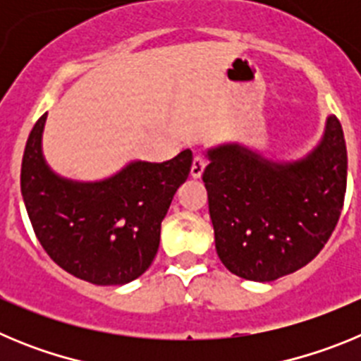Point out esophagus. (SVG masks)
I'll list each match as a JSON object with an SVG mask.
<instances>
[{"instance_id":"34e87169","label":"esophagus","mask_w":361,"mask_h":361,"mask_svg":"<svg viewBox=\"0 0 361 361\" xmlns=\"http://www.w3.org/2000/svg\"><path fill=\"white\" fill-rule=\"evenodd\" d=\"M204 168H206V159L202 155H195L193 157V164H191V177L199 178L202 175Z\"/></svg>"}]
</instances>
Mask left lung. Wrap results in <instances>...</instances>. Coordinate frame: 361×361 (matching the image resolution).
Instances as JSON below:
<instances>
[{
  "label": "left lung",
  "mask_w": 361,
  "mask_h": 361,
  "mask_svg": "<svg viewBox=\"0 0 361 361\" xmlns=\"http://www.w3.org/2000/svg\"><path fill=\"white\" fill-rule=\"evenodd\" d=\"M202 173L219 258L233 275L271 282L317 257L333 235L347 188L342 124L298 162H269L238 145L208 152Z\"/></svg>",
  "instance_id": "obj_1"
}]
</instances>
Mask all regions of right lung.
<instances>
[{"instance_id": "right-lung-1", "label": "right lung", "mask_w": 361, "mask_h": 361, "mask_svg": "<svg viewBox=\"0 0 361 361\" xmlns=\"http://www.w3.org/2000/svg\"><path fill=\"white\" fill-rule=\"evenodd\" d=\"M47 114L37 119L21 162V195L43 250L70 275L97 286H123L153 262L161 222L190 175L184 149L164 162L137 161L101 183L57 177L41 155Z\"/></svg>"}]
</instances>
